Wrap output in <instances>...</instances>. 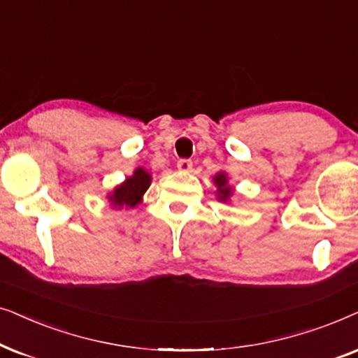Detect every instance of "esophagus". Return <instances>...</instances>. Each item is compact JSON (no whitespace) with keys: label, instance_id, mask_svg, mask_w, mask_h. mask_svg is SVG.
Masks as SVG:
<instances>
[{"label":"esophagus","instance_id":"1","mask_svg":"<svg viewBox=\"0 0 358 358\" xmlns=\"http://www.w3.org/2000/svg\"><path fill=\"white\" fill-rule=\"evenodd\" d=\"M176 166H178V170L183 171V173H188V171H192V169H193V162L187 160V159H182V160H178Z\"/></svg>","mask_w":358,"mask_h":358}]
</instances>
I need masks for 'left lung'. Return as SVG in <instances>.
<instances>
[{"label":"left lung","mask_w":358,"mask_h":358,"mask_svg":"<svg viewBox=\"0 0 358 358\" xmlns=\"http://www.w3.org/2000/svg\"><path fill=\"white\" fill-rule=\"evenodd\" d=\"M213 182L216 185V198L222 203L231 201V196L234 194V188L229 185V178L226 171H217L216 175L213 176Z\"/></svg>","instance_id":"obj_1"}]
</instances>
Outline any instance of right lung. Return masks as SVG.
Returning <instances> with one entry per match:
<instances>
[{
    "instance_id": "right-lung-1",
    "label": "right lung",
    "mask_w": 358,
    "mask_h": 358,
    "mask_svg": "<svg viewBox=\"0 0 358 358\" xmlns=\"http://www.w3.org/2000/svg\"><path fill=\"white\" fill-rule=\"evenodd\" d=\"M152 183V175L144 166H137L134 173L127 176L122 183L114 187L113 192L106 194L109 206L114 209L121 208H136L137 204L142 203V198Z\"/></svg>"
}]
</instances>
